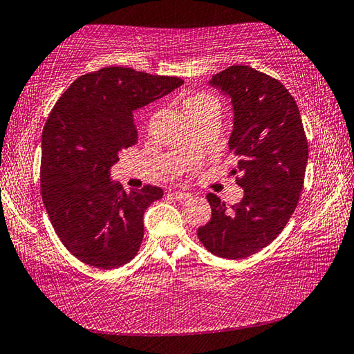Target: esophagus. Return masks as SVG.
<instances>
[{"instance_id": "esophagus-1", "label": "esophagus", "mask_w": 354, "mask_h": 354, "mask_svg": "<svg viewBox=\"0 0 354 354\" xmlns=\"http://www.w3.org/2000/svg\"><path fill=\"white\" fill-rule=\"evenodd\" d=\"M170 195L178 201H187L190 198V194H187V192H183V190H171Z\"/></svg>"}]
</instances>
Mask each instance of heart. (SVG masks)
<instances>
[{"label": "heart", "mask_w": 354, "mask_h": 354, "mask_svg": "<svg viewBox=\"0 0 354 354\" xmlns=\"http://www.w3.org/2000/svg\"><path fill=\"white\" fill-rule=\"evenodd\" d=\"M206 106H214L211 98L206 97V95H192V97H187L183 101L181 107H183L184 115L187 117V115H190V113L200 111Z\"/></svg>", "instance_id": "heart-1"}]
</instances>
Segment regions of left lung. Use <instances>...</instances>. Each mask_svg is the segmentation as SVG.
I'll use <instances>...</instances> for the list:
<instances>
[{"instance_id":"obj_1","label":"left lung","mask_w":354,"mask_h":354,"mask_svg":"<svg viewBox=\"0 0 354 354\" xmlns=\"http://www.w3.org/2000/svg\"><path fill=\"white\" fill-rule=\"evenodd\" d=\"M211 84L230 95L234 107L231 173L243 198L227 206L207 194L212 215L196 234L212 254L239 261L272 243L290 220L309 147L295 100L278 80L248 65H231Z\"/></svg>"}]
</instances>
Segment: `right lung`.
Segmentation results:
<instances>
[{"instance_id":"add662e5","label":"right lung","mask_w":354,"mask_h":354,"mask_svg":"<svg viewBox=\"0 0 354 354\" xmlns=\"http://www.w3.org/2000/svg\"><path fill=\"white\" fill-rule=\"evenodd\" d=\"M176 76L106 67L81 75L53 107L41 133L40 190L57 237L76 259L112 270L143 241V212L164 192L123 190L109 179L118 151L137 143L134 112L175 91Z\"/></svg>"}]
</instances>
